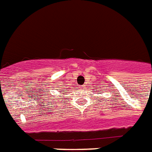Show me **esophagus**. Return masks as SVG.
<instances>
[{
	"instance_id": "obj_1",
	"label": "esophagus",
	"mask_w": 152,
	"mask_h": 152,
	"mask_svg": "<svg viewBox=\"0 0 152 152\" xmlns=\"http://www.w3.org/2000/svg\"><path fill=\"white\" fill-rule=\"evenodd\" d=\"M85 88V86H81V89H82V90H83V89H84Z\"/></svg>"
}]
</instances>
